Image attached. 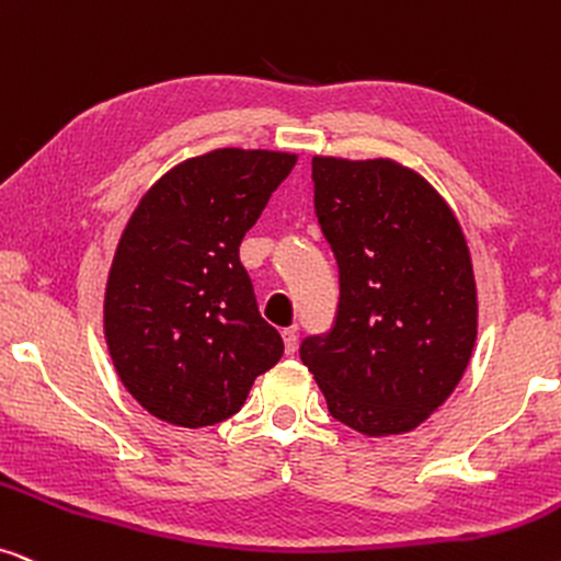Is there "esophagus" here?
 Wrapping results in <instances>:
<instances>
[{
	"label": "esophagus",
	"instance_id": "34e87169",
	"mask_svg": "<svg viewBox=\"0 0 561 561\" xmlns=\"http://www.w3.org/2000/svg\"><path fill=\"white\" fill-rule=\"evenodd\" d=\"M283 345H286V353L294 355L296 347H298V332L296 327H288V330H283Z\"/></svg>",
	"mask_w": 561,
	"mask_h": 561
}]
</instances>
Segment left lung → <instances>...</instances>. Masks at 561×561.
Masks as SVG:
<instances>
[{
    "label": "left lung",
    "instance_id": "8db88e82",
    "mask_svg": "<svg viewBox=\"0 0 561 561\" xmlns=\"http://www.w3.org/2000/svg\"><path fill=\"white\" fill-rule=\"evenodd\" d=\"M314 210L340 271L330 332L301 360L330 414L363 435L417 427L461 381L477 340V283L454 210L391 162L311 159Z\"/></svg>",
    "mask_w": 561,
    "mask_h": 561
}]
</instances>
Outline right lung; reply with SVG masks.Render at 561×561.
I'll list each match as a JSON object with an SVG mask.
<instances>
[{"label": "right lung", "mask_w": 561, "mask_h": 561, "mask_svg": "<svg viewBox=\"0 0 561 561\" xmlns=\"http://www.w3.org/2000/svg\"><path fill=\"white\" fill-rule=\"evenodd\" d=\"M294 164L286 151H208L159 178L128 218L107 275L105 340L123 387L164 423H221L280 360L239 244Z\"/></svg>", "instance_id": "add662e5"}]
</instances>
